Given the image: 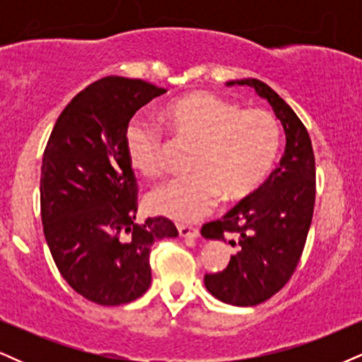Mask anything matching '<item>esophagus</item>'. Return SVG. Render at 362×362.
Here are the masks:
<instances>
[{
    "label": "esophagus",
    "instance_id": "34e87169",
    "mask_svg": "<svg viewBox=\"0 0 362 362\" xmlns=\"http://www.w3.org/2000/svg\"><path fill=\"white\" fill-rule=\"evenodd\" d=\"M178 235H180L182 238H197L199 230L192 226H178Z\"/></svg>",
    "mask_w": 362,
    "mask_h": 362
}]
</instances>
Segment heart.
<instances>
[{
    "mask_svg": "<svg viewBox=\"0 0 362 362\" xmlns=\"http://www.w3.org/2000/svg\"><path fill=\"white\" fill-rule=\"evenodd\" d=\"M170 131L194 144L189 170L194 175L158 187L148 197L153 213L190 223L213 211L219 197L238 202L255 192L269 175L281 146L277 119L265 110H242L238 103L209 91H192L161 112ZM124 148L131 167L155 178L165 170L163 141L148 124L132 120Z\"/></svg>",
    "mask_w": 362,
    "mask_h": 362,
    "instance_id": "heart-1",
    "label": "heart"
}]
</instances>
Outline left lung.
<instances>
[{
  "label": "left lung",
  "mask_w": 362,
  "mask_h": 362,
  "mask_svg": "<svg viewBox=\"0 0 362 362\" xmlns=\"http://www.w3.org/2000/svg\"><path fill=\"white\" fill-rule=\"evenodd\" d=\"M233 85L250 86L269 102L284 127L286 149L264 185L202 226L204 238H231L236 248L226 269L206 274L204 286L228 305L255 306L284 288L300 262L313 218L315 156L306 127L271 86L255 78L226 83Z\"/></svg>",
  "instance_id": "left-lung-1"
}]
</instances>
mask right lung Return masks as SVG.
<instances>
[{
	"mask_svg": "<svg viewBox=\"0 0 362 362\" xmlns=\"http://www.w3.org/2000/svg\"><path fill=\"white\" fill-rule=\"evenodd\" d=\"M163 93L143 80L102 78L66 105L45 146V242L64 281L97 305L143 296L151 284L153 243L178 236L167 218L136 219V178L124 148L132 115Z\"/></svg>",
	"mask_w": 362,
	"mask_h": 362,
	"instance_id": "right-lung-1",
	"label": "right lung"
}]
</instances>
